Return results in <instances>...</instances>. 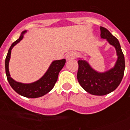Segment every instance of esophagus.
Here are the masks:
<instances>
[{"mask_svg": "<svg viewBox=\"0 0 130 130\" xmlns=\"http://www.w3.org/2000/svg\"><path fill=\"white\" fill-rule=\"evenodd\" d=\"M76 56H77L76 53L73 52V51H71V52H69V53H68L67 55H66L65 58H66L67 60H70V59H75V57H76Z\"/></svg>", "mask_w": 130, "mask_h": 130, "instance_id": "obj_1", "label": "esophagus"}]
</instances>
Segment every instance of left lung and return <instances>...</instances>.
Returning <instances> with one entry per match:
<instances>
[{
    "label": "left lung",
    "mask_w": 130,
    "mask_h": 130,
    "mask_svg": "<svg viewBox=\"0 0 130 130\" xmlns=\"http://www.w3.org/2000/svg\"><path fill=\"white\" fill-rule=\"evenodd\" d=\"M101 36L107 39L116 49L118 58L115 67L105 73H99L84 60H79L77 62L78 82L86 92L97 96L106 95L115 90L121 83L125 70L124 55L118 40L103 27H101Z\"/></svg>",
    "instance_id": "8db88e82"
}]
</instances>
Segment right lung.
<instances>
[{"mask_svg": "<svg viewBox=\"0 0 130 130\" xmlns=\"http://www.w3.org/2000/svg\"><path fill=\"white\" fill-rule=\"evenodd\" d=\"M26 31H23L19 39L14 42L9 48L5 59V71L9 84L16 92L23 96L35 99L42 96L53 88L58 79L59 73L65 65L66 60L63 59L53 61L44 75L39 80L31 84H22L15 82L11 77L9 71V63L11 57V50L15 45L22 40L23 37V34Z\"/></svg>", "mask_w": 130, "mask_h": 130, "instance_id": "1", "label": "right lung"}]
</instances>
